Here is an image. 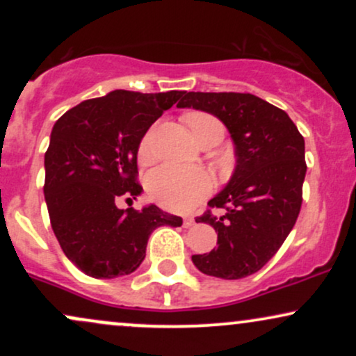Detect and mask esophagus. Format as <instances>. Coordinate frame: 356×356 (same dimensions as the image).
Instances as JSON below:
<instances>
[{"label": "esophagus", "mask_w": 356, "mask_h": 356, "mask_svg": "<svg viewBox=\"0 0 356 356\" xmlns=\"http://www.w3.org/2000/svg\"><path fill=\"white\" fill-rule=\"evenodd\" d=\"M194 224H195L194 216H186V218H184V226H186V227L194 226Z\"/></svg>", "instance_id": "34e87169"}]
</instances>
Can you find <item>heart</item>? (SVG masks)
I'll list each match as a JSON object with an SVG mask.
<instances>
[{
    "instance_id": "1",
    "label": "heart",
    "mask_w": 356,
    "mask_h": 356,
    "mask_svg": "<svg viewBox=\"0 0 356 356\" xmlns=\"http://www.w3.org/2000/svg\"><path fill=\"white\" fill-rule=\"evenodd\" d=\"M187 127L194 137L204 127L219 124L218 118L204 112H191L184 117ZM152 132L149 130L138 144V159L140 162H149L152 159ZM214 189V179L207 170L202 169H182V167L162 165L150 172L147 179V191L155 202L170 211H189L206 199Z\"/></svg>"
}]
</instances>
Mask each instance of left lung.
<instances>
[{
	"label": "left lung",
	"instance_id": "1",
	"mask_svg": "<svg viewBox=\"0 0 356 356\" xmlns=\"http://www.w3.org/2000/svg\"><path fill=\"white\" fill-rule=\"evenodd\" d=\"M179 108L216 115L236 145V169L226 189L207 202L195 222L218 232V248L194 254L204 275L239 280L254 275L276 254L295 226L303 202L305 138L284 110L251 93L189 92Z\"/></svg>",
	"mask_w": 356,
	"mask_h": 356
}]
</instances>
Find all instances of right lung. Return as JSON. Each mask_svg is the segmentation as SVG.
<instances>
[{
	"instance_id": "obj_1",
	"label": "right lung",
	"mask_w": 356,
	"mask_h": 356,
	"mask_svg": "<svg viewBox=\"0 0 356 356\" xmlns=\"http://www.w3.org/2000/svg\"><path fill=\"white\" fill-rule=\"evenodd\" d=\"M186 92L113 90L81 102L53 125L44 152V201L65 256L102 280L130 275L159 226H181L157 206L118 209L142 192L137 152L149 127Z\"/></svg>"
}]
</instances>
